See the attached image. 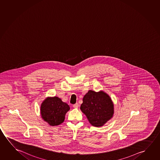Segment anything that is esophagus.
<instances>
[{"label":"esophagus","instance_id":"esophagus-1","mask_svg":"<svg viewBox=\"0 0 160 160\" xmlns=\"http://www.w3.org/2000/svg\"><path fill=\"white\" fill-rule=\"evenodd\" d=\"M73 108H78V107H79V104L78 103H76L75 104H74V105H73Z\"/></svg>","mask_w":160,"mask_h":160}]
</instances>
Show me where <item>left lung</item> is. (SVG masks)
Segmentation results:
<instances>
[{"label": "left lung", "mask_w": 160, "mask_h": 160, "mask_svg": "<svg viewBox=\"0 0 160 160\" xmlns=\"http://www.w3.org/2000/svg\"><path fill=\"white\" fill-rule=\"evenodd\" d=\"M80 110L95 127H101L113 117L114 105L110 96L104 91L90 90L84 95Z\"/></svg>", "instance_id": "obj_1"}]
</instances>
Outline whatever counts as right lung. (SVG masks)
Listing matches in <instances>:
<instances>
[{"label":"right lung","mask_w":160,"mask_h":160,"mask_svg":"<svg viewBox=\"0 0 160 160\" xmlns=\"http://www.w3.org/2000/svg\"><path fill=\"white\" fill-rule=\"evenodd\" d=\"M70 110V106L57 96L48 97L40 106L42 118L49 125H59L65 120V115Z\"/></svg>","instance_id":"add662e5"}]
</instances>
